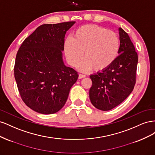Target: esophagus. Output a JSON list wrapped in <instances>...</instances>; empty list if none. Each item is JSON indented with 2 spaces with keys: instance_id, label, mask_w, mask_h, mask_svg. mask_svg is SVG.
Returning a JSON list of instances; mask_svg holds the SVG:
<instances>
[{
  "instance_id": "1",
  "label": "esophagus",
  "mask_w": 155,
  "mask_h": 155,
  "mask_svg": "<svg viewBox=\"0 0 155 155\" xmlns=\"http://www.w3.org/2000/svg\"><path fill=\"white\" fill-rule=\"evenodd\" d=\"M86 76L85 74H79V79H82L83 78H85Z\"/></svg>"
}]
</instances>
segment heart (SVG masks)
Returning <instances> with one entry per match:
<instances>
[{
    "label": "heart",
    "instance_id": "b5f03b06",
    "mask_svg": "<svg viewBox=\"0 0 155 155\" xmlns=\"http://www.w3.org/2000/svg\"><path fill=\"white\" fill-rule=\"evenodd\" d=\"M120 40L114 32L93 25H84L74 32L72 39L64 41V51L68 63L81 70L103 71L113 63L118 54Z\"/></svg>",
    "mask_w": 155,
    "mask_h": 155
}]
</instances>
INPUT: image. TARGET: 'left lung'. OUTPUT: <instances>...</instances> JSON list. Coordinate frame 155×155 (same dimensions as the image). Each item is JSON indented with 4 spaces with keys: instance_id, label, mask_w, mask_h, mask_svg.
Segmentation results:
<instances>
[{
    "instance_id": "8db88e82",
    "label": "left lung",
    "mask_w": 155,
    "mask_h": 155,
    "mask_svg": "<svg viewBox=\"0 0 155 155\" xmlns=\"http://www.w3.org/2000/svg\"><path fill=\"white\" fill-rule=\"evenodd\" d=\"M120 49L109 67L92 74L89 91L92 104L96 109L109 110L123 102L132 92L136 83L138 54L127 33L119 28Z\"/></svg>"
}]
</instances>
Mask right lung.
I'll return each instance as SVG.
<instances>
[{
	"mask_svg": "<svg viewBox=\"0 0 155 155\" xmlns=\"http://www.w3.org/2000/svg\"><path fill=\"white\" fill-rule=\"evenodd\" d=\"M75 21L41 25L25 39L16 55L14 75L22 101L43 114L66 103L78 72L64 64V37Z\"/></svg>",
	"mask_w": 155,
	"mask_h": 155,
	"instance_id": "add662e5",
	"label": "right lung"
}]
</instances>
